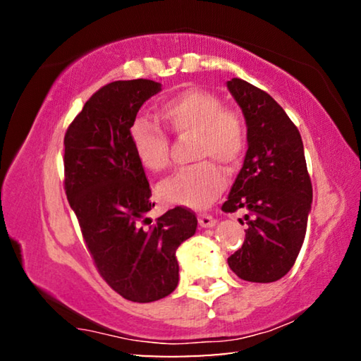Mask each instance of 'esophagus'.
<instances>
[{"mask_svg":"<svg viewBox=\"0 0 361 361\" xmlns=\"http://www.w3.org/2000/svg\"><path fill=\"white\" fill-rule=\"evenodd\" d=\"M197 219H199L200 228H213V226L216 224V219L212 215H207V213H200Z\"/></svg>","mask_w":361,"mask_h":361,"instance_id":"1","label":"esophagus"}]
</instances>
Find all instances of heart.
Returning a JSON list of instances; mask_svg holds the SVG:
<instances>
[{
  "label": "heart",
  "instance_id": "b5f03b06",
  "mask_svg": "<svg viewBox=\"0 0 361 361\" xmlns=\"http://www.w3.org/2000/svg\"><path fill=\"white\" fill-rule=\"evenodd\" d=\"M159 118L178 138H194L192 159L200 161L166 180L159 188L170 204L205 209L221 195L226 176L215 164L232 170L247 149V126L234 109L207 90L189 89L159 108ZM138 161L151 172H164L170 166L169 138L159 127L137 121L130 132Z\"/></svg>",
  "mask_w": 361,
  "mask_h": 361
}]
</instances>
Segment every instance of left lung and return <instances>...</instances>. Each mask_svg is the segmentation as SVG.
I'll list each match as a JSON object with an SVG mask.
<instances>
[{"label":"left lung","mask_w":361,"mask_h":361,"mask_svg":"<svg viewBox=\"0 0 361 361\" xmlns=\"http://www.w3.org/2000/svg\"><path fill=\"white\" fill-rule=\"evenodd\" d=\"M229 92L247 122L248 149L221 210H245V242L228 258L232 272L255 283L288 274L302 247L312 183L296 126L264 90L232 78Z\"/></svg>","instance_id":"left-lung-1"}]
</instances>
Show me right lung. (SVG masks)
<instances>
[{"mask_svg": "<svg viewBox=\"0 0 361 361\" xmlns=\"http://www.w3.org/2000/svg\"><path fill=\"white\" fill-rule=\"evenodd\" d=\"M161 84L114 81L90 97L65 133V191L103 280L133 302H152L178 285L176 250L197 218L185 207L146 216L154 204L130 129Z\"/></svg>", "mask_w": 361, "mask_h": 361, "instance_id": "1", "label": "right lung"}]
</instances>
